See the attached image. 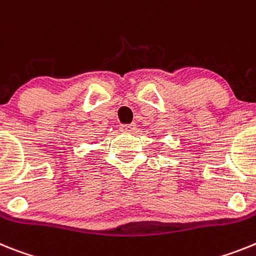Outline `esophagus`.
<instances>
[{"mask_svg":"<svg viewBox=\"0 0 256 256\" xmlns=\"http://www.w3.org/2000/svg\"><path fill=\"white\" fill-rule=\"evenodd\" d=\"M135 128H136V126H135L134 124H131V125H122L120 130H121L122 132H132V131L136 130Z\"/></svg>","mask_w":256,"mask_h":256,"instance_id":"obj_1","label":"esophagus"}]
</instances>
